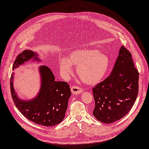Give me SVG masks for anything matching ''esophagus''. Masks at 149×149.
<instances>
[{"instance_id": "esophagus-1", "label": "esophagus", "mask_w": 149, "mask_h": 149, "mask_svg": "<svg viewBox=\"0 0 149 149\" xmlns=\"http://www.w3.org/2000/svg\"><path fill=\"white\" fill-rule=\"evenodd\" d=\"M71 92L72 93L73 95H79L81 94V93L83 92V90L80 88L78 87V86H73L71 87Z\"/></svg>"}]
</instances>
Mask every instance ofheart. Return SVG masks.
Masks as SVG:
<instances>
[{"mask_svg": "<svg viewBox=\"0 0 149 149\" xmlns=\"http://www.w3.org/2000/svg\"><path fill=\"white\" fill-rule=\"evenodd\" d=\"M110 61L106 54L96 49H77L67 58H59L61 73L65 77L73 74V66H77V73L86 85H95L103 80L109 67Z\"/></svg>", "mask_w": 149, "mask_h": 149, "instance_id": "obj_1", "label": "heart"}]
</instances>
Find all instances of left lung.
Returning <instances> with one entry per match:
<instances>
[{
  "label": "left lung",
  "instance_id": "left-lung-1",
  "mask_svg": "<svg viewBox=\"0 0 149 149\" xmlns=\"http://www.w3.org/2000/svg\"><path fill=\"white\" fill-rule=\"evenodd\" d=\"M138 88V71L134 68L131 54L122 46L111 74L93 88V115L104 123L122 118L133 107Z\"/></svg>",
  "mask_w": 149,
  "mask_h": 149
}]
</instances>
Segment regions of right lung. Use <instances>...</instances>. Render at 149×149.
<instances>
[{"label":"right lung","instance_id":"add662e5","mask_svg":"<svg viewBox=\"0 0 149 149\" xmlns=\"http://www.w3.org/2000/svg\"><path fill=\"white\" fill-rule=\"evenodd\" d=\"M29 61L38 64L42 60L37 52L26 49L15 59L13 70ZM38 69L40 86L35 97L31 100L19 97L13 86L15 72L11 77V93L15 106L26 118L36 124L53 126L60 123L65 117L70 89L67 82L55 80L53 72L47 66L40 65Z\"/></svg>","mask_w":149,"mask_h":149}]
</instances>
